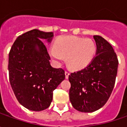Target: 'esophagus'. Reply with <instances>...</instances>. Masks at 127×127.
I'll return each instance as SVG.
<instances>
[{
	"mask_svg": "<svg viewBox=\"0 0 127 127\" xmlns=\"http://www.w3.org/2000/svg\"><path fill=\"white\" fill-rule=\"evenodd\" d=\"M69 75H70V73H69L68 71H65V76H66V79L68 78V76H69Z\"/></svg>",
	"mask_w": 127,
	"mask_h": 127,
	"instance_id": "esophagus-1",
	"label": "esophagus"
}]
</instances>
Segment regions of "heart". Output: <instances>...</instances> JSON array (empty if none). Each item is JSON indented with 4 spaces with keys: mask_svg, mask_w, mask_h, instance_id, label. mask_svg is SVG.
<instances>
[{
    "mask_svg": "<svg viewBox=\"0 0 127 127\" xmlns=\"http://www.w3.org/2000/svg\"><path fill=\"white\" fill-rule=\"evenodd\" d=\"M95 42L89 38L65 35L59 37L54 45L48 48V54L56 64H61L66 57V64L73 71L85 68L95 59Z\"/></svg>",
    "mask_w": 127,
    "mask_h": 127,
    "instance_id": "1",
    "label": "heart"
}]
</instances>
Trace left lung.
I'll list each match as a JSON object with an SVG mask.
<instances>
[{
    "label": "left lung",
    "mask_w": 127,
    "mask_h": 127,
    "mask_svg": "<svg viewBox=\"0 0 127 127\" xmlns=\"http://www.w3.org/2000/svg\"><path fill=\"white\" fill-rule=\"evenodd\" d=\"M93 38L97 45L95 59L85 68L68 76L70 101L76 110L82 112H93L105 105L117 73L119 63L112 46L100 36Z\"/></svg>",
    "instance_id": "1"
}]
</instances>
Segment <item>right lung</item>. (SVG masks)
I'll return each mask as SVG.
<instances>
[{"mask_svg":"<svg viewBox=\"0 0 127 127\" xmlns=\"http://www.w3.org/2000/svg\"><path fill=\"white\" fill-rule=\"evenodd\" d=\"M53 32L32 30L17 37L9 53L8 71L18 102L32 111L48 108L53 91L65 79L62 68H53L42 41L50 43Z\"/></svg>","mask_w":127,"mask_h":127,"instance_id":"obj_1","label":"right lung"}]
</instances>
